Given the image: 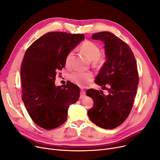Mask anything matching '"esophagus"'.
I'll return each instance as SVG.
<instances>
[{
    "mask_svg": "<svg viewBox=\"0 0 160 160\" xmlns=\"http://www.w3.org/2000/svg\"><path fill=\"white\" fill-rule=\"evenodd\" d=\"M86 95V92L84 89H81L80 90V98H83Z\"/></svg>",
    "mask_w": 160,
    "mask_h": 160,
    "instance_id": "1",
    "label": "esophagus"
}]
</instances>
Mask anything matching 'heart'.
Wrapping results in <instances>:
<instances>
[{
    "mask_svg": "<svg viewBox=\"0 0 160 160\" xmlns=\"http://www.w3.org/2000/svg\"><path fill=\"white\" fill-rule=\"evenodd\" d=\"M81 51L84 53L89 61H93L94 65L101 63L103 58L100 56V48L92 41H85L80 46ZM74 53L72 51L68 52L65 58V65L69 67L71 65L72 58ZM93 76L90 72L76 71L70 75V80L74 84L80 87H84L93 80Z\"/></svg>",
    "mask_w": 160,
    "mask_h": 160,
    "instance_id": "heart-1",
    "label": "heart"
}]
</instances>
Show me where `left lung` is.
<instances>
[{"instance_id":"1","label":"left lung","mask_w":160,"mask_h":160,"mask_svg":"<svg viewBox=\"0 0 160 160\" xmlns=\"http://www.w3.org/2000/svg\"><path fill=\"white\" fill-rule=\"evenodd\" d=\"M92 38L99 40L105 45L106 61L95 82L106 89L108 94L88 89L86 95L93 99V106L88 115L97 126L112 129L126 120L133 107L138 84L136 61L129 46L113 33L99 32Z\"/></svg>"}]
</instances>
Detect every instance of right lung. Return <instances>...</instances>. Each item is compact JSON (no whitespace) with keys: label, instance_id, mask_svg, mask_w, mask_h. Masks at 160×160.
<instances>
[{"label":"right lung","instance_id":"1","mask_svg":"<svg viewBox=\"0 0 160 160\" xmlns=\"http://www.w3.org/2000/svg\"><path fill=\"white\" fill-rule=\"evenodd\" d=\"M82 34L50 32L27 50L21 67L22 100L33 122L50 130L67 119L69 106L78 101L80 88L71 82L56 86L55 76L65 66L68 52L82 40Z\"/></svg>","mask_w":160,"mask_h":160}]
</instances>
